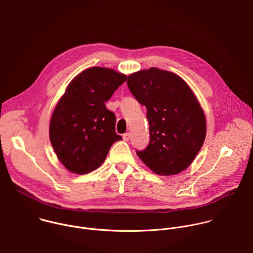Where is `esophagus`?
I'll return each mask as SVG.
<instances>
[{
    "label": "esophagus",
    "instance_id": "esophagus-1",
    "mask_svg": "<svg viewBox=\"0 0 253 253\" xmlns=\"http://www.w3.org/2000/svg\"><path fill=\"white\" fill-rule=\"evenodd\" d=\"M122 138H123L124 141H129V139H130V133H125V134H123Z\"/></svg>",
    "mask_w": 253,
    "mask_h": 253
}]
</instances>
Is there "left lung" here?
<instances>
[{
  "label": "left lung",
  "instance_id": "8db88e82",
  "mask_svg": "<svg viewBox=\"0 0 253 253\" xmlns=\"http://www.w3.org/2000/svg\"><path fill=\"white\" fill-rule=\"evenodd\" d=\"M128 87L147 108L150 142L138 157L160 176L177 175L203 147L207 121L188 83L178 74L151 67L128 75Z\"/></svg>",
  "mask_w": 253,
  "mask_h": 253
}]
</instances>
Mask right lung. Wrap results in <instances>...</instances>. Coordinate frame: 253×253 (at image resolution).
Segmentation results:
<instances>
[{
    "label": "right lung",
    "instance_id": "1",
    "mask_svg": "<svg viewBox=\"0 0 253 253\" xmlns=\"http://www.w3.org/2000/svg\"><path fill=\"white\" fill-rule=\"evenodd\" d=\"M127 76L107 67L77 74L58 100L49 123V139L57 159L69 172L85 175L105 161L116 141V117L105 102Z\"/></svg>",
    "mask_w": 253,
    "mask_h": 253
}]
</instances>
